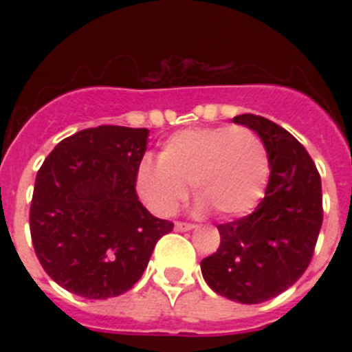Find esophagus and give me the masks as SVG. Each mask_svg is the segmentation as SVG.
<instances>
[{"instance_id":"1","label":"esophagus","mask_w":352,"mask_h":352,"mask_svg":"<svg viewBox=\"0 0 352 352\" xmlns=\"http://www.w3.org/2000/svg\"><path fill=\"white\" fill-rule=\"evenodd\" d=\"M192 228H195V225H193V223H184V221H177L175 223L177 232H186V230H192Z\"/></svg>"}]
</instances>
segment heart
<instances>
[{"mask_svg":"<svg viewBox=\"0 0 352 352\" xmlns=\"http://www.w3.org/2000/svg\"><path fill=\"white\" fill-rule=\"evenodd\" d=\"M268 171L267 146L250 127H192L166 138L159 162H140L135 186L159 215L175 214L192 184L199 208L239 217L259 204Z\"/></svg>","mask_w":352,"mask_h":352,"instance_id":"obj_1","label":"heart"}]
</instances>
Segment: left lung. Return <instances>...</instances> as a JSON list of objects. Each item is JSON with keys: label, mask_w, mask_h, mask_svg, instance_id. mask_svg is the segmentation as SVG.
<instances>
[{"label": "left lung", "mask_w": 352, "mask_h": 352, "mask_svg": "<svg viewBox=\"0 0 352 352\" xmlns=\"http://www.w3.org/2000/svg\"><path fill=\"white\" fill-rule=\"evenodd\" d=\"M267 146L270 177L252 214L217 225L221 245L201 261L204 281L239 303L272 300L311 265L323 221L322 179L307 149L287 129L259 115H239Z\"/></svg>", "instance_id": "1"}]
</instances>
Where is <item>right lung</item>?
I'll return each mask as SVG.
<instances>
[{
	"mask_svg": "<svg viewBox=\"0 0 352 352\" xmlns=\"http://www.w3.org/2000/svg\"><path fill=\"white\" fill-rule=\"evenodd\" d=\"M146 127L98 126L63 138L38 170L30 237L41 267L82 298L120 296L142 278L157 241L173 230L144 208L135 179Z\"/></svg>",
	"mask_w": 352,
	"mask_h": 352,
	"instance_id": "1",
	"label": "right lung"
}]
</instances>
